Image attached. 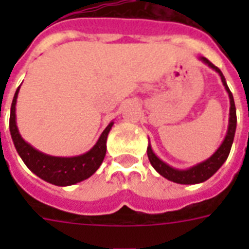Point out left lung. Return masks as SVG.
I'll return each mask as SVG.
<instances>
[{
    "mask_svg": "<svg viewBox=\"0 0 249 249\" xmlns=\"http://www.w3.org/2000/svg\"><path fill=\"white\" fill-rule=\"evenodd\" d=\"M200 60H203L205 64H208L209 67L213 68L214 71L218 72V75L221 76V80H222V84H224L225 89L228 91L229 98H230V117H229V128L228 133H226V137H225L224 142L221 143V146L218 147L214 154H213L209 159H207L203 163H199L196 165L191 166L189 169H176V168H172L170 165H168L166 163H164L163 160H160L158 156L154 154L151 146L148 144L147 147V156L148 160L151 165L156 169V172L159 174H161L163 177H165L166 179H169L172 182H176V183H181V185H195V183H200V182L207 181L208 178H211L213 174L216 173L217 170L220 169L221 165L226 161L229 154H230V150H231L232 141H234V136H235V129H236V109H235V103H234V98H232V94L229 89L228 84H226V80H225L222 72L220 71V68L216 67L214 64H212L207 58H200Z\"/></svg>",
    "mask_w": 249,
    "mask_h": 249,
    "instance_id": "left-lung-1",
    "label": "left lung"
}]
</instances>
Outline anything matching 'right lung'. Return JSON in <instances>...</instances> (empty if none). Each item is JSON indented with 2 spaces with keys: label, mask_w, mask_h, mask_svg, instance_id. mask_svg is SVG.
I'll list each match as a JSON object with an SVG mask.
<instances>
[{
  "label": "right lung",
  "mask_w": 249,
  "mask_h": 249,
  "mask_svg": "<svg viewBox=\"0 0 249 249\" xmlns=\"http://www.w3.org/2000/svg\"><path fill=\"white\" fill-rule=\"evenodd\" d=\"M20 86L18 88L11 103L10 111V133L13 138L14 146L17 148L18 154L20 155L24 164L32 170L33 173L42 178L44 181L56 186H70L81 182L89 178L95 170L101 166L102 161L106 156V142L109 130L112 128L113 123H109L108 126L103 130V133L94 144V147L86 154L72 158H58V156L46 155L33 148L27 143L19 134L17 126V116H15V105H17L18 93Z\"/></svg>",
  "instance_id": "obj_1"
}]
</instances>
